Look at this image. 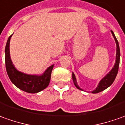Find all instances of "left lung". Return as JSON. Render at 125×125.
<instances>
[{
	"label": "left lung",
	"instance_id": "8db88e82",
	"mask_svg": "<svg viewBox=\"0 0 125 125\" xmlns=\"http://www.w3.org/2000/svg\"><path fill=\"white\" fill-rule=\"evenodd\" d=\"M111 33L113 35V36L114 38L115 41V44H116V56H115V62L114 64V67L112 68L111 71L108 73L106 76L104 77L102 80H100L99 82V83L98 84L97 87L96 88V89H94V91H92V94H97V93H99L100 92H103V90L106 89L107 88H108L109 86H111V84L114 83V81L115 80V77L117 76V73L118 72V67H119V63H120V47H119V44H118V40L116 39L115 35L114 32L111 31ZM72 78L73 81V83L75 84L76 87L78 88V89L82 90L83 89L80 88V87L78 85L77 83V81H76V76L74 75V73H72Z\"/></svg>",
	"mask_w": 125,
	"mask_h": 125
}]
</instances>
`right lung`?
Segmentation results:
<instances>
[{"label":"right lung","mask_w":125,"mask_h":125,"mask_svg":"<svg viewBox=\"0 0 125 125\" xmlns=\"http://www.w3.org/2000/svg\"><path fill=\"white\" fill-rule=\"evenodd\" d=\"M11 36L7 40L5 50L6 70L10 80L15 86L24 92L30 94L41 92L49 85L54 64L49 67L42 75H31L19 72L14 67L10 57V43Z\"/></svg>","instance_id":"add662e5"}]
</instances>
